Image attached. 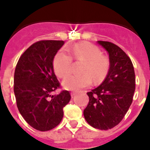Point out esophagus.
<instances>
[{
	"label": "esophagus",
	"instance_id": "esophagus-1",
	"mask_svg": "<svg viewBox=\"0 0 150 150\" xmlns=\"http://www.w3.org/2000/svg\"><path fill=\"white\" fill-rule=\"evenodd\" d=\"M76 94L77 93H75V92H72V93H71V96H72V97H74Z\"/></svg>",
	"mask_w": 150,
	"mask_h": 150
}]
</instances>
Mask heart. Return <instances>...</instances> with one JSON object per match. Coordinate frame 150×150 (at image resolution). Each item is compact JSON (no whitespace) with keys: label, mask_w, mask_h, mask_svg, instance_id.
Returning <instances> with one entry per match:
<instances>
[{"label":"heart","mask_w":150,"mask_h":150,"mask_svg":"<svg viewBox=\"0 0 150 150\" xmlns=\"http://www.w3.org/2000/svg\"><path fill=\"white\" fill-rule=\"evenodd\" d=\"M72 60L84 63L81 75H69L63 81L64 88L69 90H79L90 86L92 78L98 83L103 81L110 68V60L101 54L98 48L87 42L78 43L71 50L69 55L60 52L55 55L53 67L56 75L60 78H65L71 72Z\"/></svg>","instance_id":"heart-1"}]
</instances>
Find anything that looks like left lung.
I'll return each mask as SVG.
<instances>
[{"instance_id":"left-lung-1","label":"left lung","mask_w":150,"mask_h":150,"mask_svg":"<svg viewBox=\"0 0 150 150\" xmlns=\"http://www.w3.org/2000/svg\"><path fill=\"white\" fill-rule=\"evenodd\" d=\"M98 43L108 52L110 68L102 84L87 93L89 102L83 116L93 128L108 130L122 121L132 105L135 74L132 60L123 50L110 42Z\"/></svg>"}]
</instances>
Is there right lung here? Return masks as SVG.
Returning a JSON list of instances; mask_svg holds the SVG:
<instances>
[{"instance_id": "obj_1", "label": "right lung", "mask_w": 150, "mask_h": 150, "mask_svg": "<svg viewBox=\"0 0 150 150\" xmlns=\"http://www.w3.org/2000/svg\"><path fill=\"white\" fill-rule=\"evenodd\" d=\"M63 40H41L33 43L20 57L14 74V93L20 114L35 129L51 130L60 124L63 108L71 96L67 90L58 95L52 92L61 87L53 68Z\"/></svg>"}]
</instances>
